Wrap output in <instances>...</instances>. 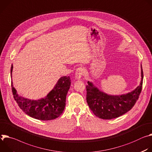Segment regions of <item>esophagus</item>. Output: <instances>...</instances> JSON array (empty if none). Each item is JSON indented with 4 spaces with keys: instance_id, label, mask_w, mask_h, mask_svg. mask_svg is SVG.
I'll return each mask as SVG.
<instances>
[{
    "instance_id": "esophagus-1",
    "label": "esophagus",
    "mask_w": 152,
    "mask_h": 152,
    "mask_svg": "<svg viewBox=\"0 0 152 152\" xmlns=\"http://www.w3.org/2000/svg\"><path fill=\"white\" fill-rule=\"evenodd\" d=\"M83 73H84V69L82 68V67H78V68H77L75 71V79L80 80L81 78Z\"/></svg>"
}]
</instances>
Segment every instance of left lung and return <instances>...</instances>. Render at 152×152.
I'll return each instance as SVG.
<instances>
[{
	"mask_svg": "<svg viewBox=\"0 0 152 152\" xmlns=\"http://www.w3.org/2000/svg\"><path fill=\"white\" fill-rule=\"evenodd\" d=\"M141 80L140 85L133 91L122 95H109L96 87L92 82L88 81L86 86L88 104L94 115L104 120L116 118L129 111L136 103L142 90L143 71L142 65Z\"/></svg>",
	"mask_w": 152,
	"mask_h": 152,
	"instance_id": "left-lung-1",
	"label": "left lung"
}]
</instances>
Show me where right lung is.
<instances>
[{
	"mask_svg": "<svg viewBox=\"0 0 152 152\" xmlns=\"http://www.w3.org/2000/svg\"><path fill=\"white\" fill-rule=\"evenodd\" d=\"M13 66L11 65V77ZM71 81L69 77L63 76L59 78L54 88L41 99H31L20 96L16 89L11 87L14 98L20 108L28 115L39 120H54L61 115L66 106V98Z\"/></svg>",
	"mask_w": 152,
	"mask_h": 152,
	"instance_id": "right-lung-1",
	"label": "right lung"
}]
</instances>
